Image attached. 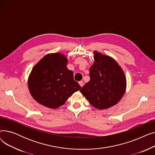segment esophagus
Here are the masks:
<instances>
[{"mask_svg":"<svg viewBox=\"0 0 155 155\" xmlns=\"http://www.w3.org/2000/svg\"><path fill=\"white\" fill-rule=\"evenodd\" d=\"M79 84H80V85L81 86V87H83L84 86V82L83 81H80L79 82Z\"/></svg>","mask_w":155,"mask_h":155,"instance_id":"esophagus-1","label":"esophagus"}]
</instances>
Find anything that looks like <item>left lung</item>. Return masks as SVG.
I'll use <instances>...</instances> for the list:
<instances>
[{
    "mask_svg": "<svg viewBox=\"0 0 155 155\" xmlns=\"http://www.w3.org/2000/svg\"><path fill=\"white\" fill-rule=\"evenodd\" d=\"M95 62L90 68V81L80 92L93 106L105 109L116 105L126 88L124 71L111 57L94 52Z\"/></svg>",
    "mask_w": 155,
    "mask_h": 155,
    "instance_id": "8db88e82",
    "label": "left lung"
}]
</instances>
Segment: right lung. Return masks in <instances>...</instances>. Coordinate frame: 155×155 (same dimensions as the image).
I'll use <instances>...</instances> for the list:
<instances>
[{
    "mask_svg": "<svg viewBox=\"0 0 155 155\" xmlns=\"http://www.w3.org/2000/svg\"><path fill=\"white\" fill-rule=\"evenodd\" d=\"M67 59L60 53L44 56L32 68L28 87L32 97L45 106L56 109L81 87L67 67Z\"/></svg>",
    "mask_w": 155,
    "mask_h": 155,
    "instance_id": "obj_1",
    "label": "right lung"
}]
</instances>
